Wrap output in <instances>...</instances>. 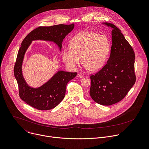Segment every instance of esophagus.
Returning a JSON list of instances; mask_svg holds the SVG:
<instances>
[{
  "label": "esophagus",
  "instance_id": "obj_1",
  "mask_svg": "<svg viewBox=\"0 0 149 149\" xmlns=\"http://www.w3.org/2000/svg\"><path fill=\"white\" fill-rule=\"evenodd\" d=\"M77 77H78V78H84V75H83L81 73H78V74H77Z\"/></svg>",
  "mask_w": 149,
  "mask_h": 149
}]
</instances>
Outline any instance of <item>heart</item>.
I'll list each match as a JSON object with an SVG mask.
<instances>
[{
  "mask_svg": "<svg viewBox=\"0 0 149 149\" xmlns=\"http://www.w3.org/2000/svg\"><path fill=\"white\" fill-rule=\"evenodd\" d=\"M70 45L61 52L66 65L74 69L79 64L81 57L84 67L91 72L103 68L111 50V42L107 36L89 31L77 34L70 40Z\"/></svg>",
  "mask_w": 149,
  "mask_h": 149,
  "instance_id": "b5f03b06",
  "label": "heart"
}]
</instances>
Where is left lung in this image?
Masks as SVG:
<instances>
[{"label":"left lung","mask_w":149,"mask_h":149,"mask_svg":"<svg viewBox=\"0 0 149 149\" xmlns=\"http://www.w3.org/2000/svg\"><path fill=\"white\" fill-rule=\"evenodd\" d=\"M102 24L112 29L111 54L106 65L91 76L89 94L96 103L109 106L120 101L134 84L135 56L117 27L109 23Z\"/></svg>","instance_id":"8db88e82"}]
</instances>
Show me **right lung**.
<instances>
[{
    "instance_id": "obj_1",
    "label": "right lung",
    "mask_w": 149,
    "mask_h": 149,
    "mask_svg": "<svg viewBox=\"0 0 149 149\" xmlns=\"http://www.w3.org/2000/svg\"><path fill=\"white\" fill-rule=\"evenodd\" d=\"M74 28V24L38 27L31 31L23 40L14 67V74L19 86V96L30 106L41 111L49 110L56 107L65 96L67 83L75 78L77 72L59 70L41 86L37 88L29 86L22 72L23 62L28 48L33 41L43 40L54 42L61 52L64 38Z\"/></svg>"
}]
</instances>
